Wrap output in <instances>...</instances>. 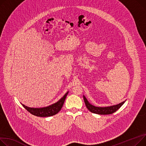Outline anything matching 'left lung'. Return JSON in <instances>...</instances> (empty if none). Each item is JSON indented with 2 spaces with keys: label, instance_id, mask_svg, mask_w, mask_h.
<instances>
[{
  "label": "left lung",
  "instance_id": "obj_1",
  "mask_svg": "<svg viewBox=\"0 0 146 146\" xmlns=\"http://www.w3.org/2000/svg\"><path fill=\"white\" fill-rule=\"evenodd\" d=\"M83 99L85 103V104L86 106V108L88 109V110L91 111L92 113H96V114H110L115 111H117L119 109L121 108V106L125 102L124 101L117 105H114L111 106H109V107H96L94 106L92 104H91L88 100H87V99L85 98V96H83Z\"/></svg>",
  "mask_w": 146,
  "mask_h": 146
}]
</instances>
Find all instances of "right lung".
Instances as JSON below:
<instances>
[{
    "label": "right lung",
    "mask_w": 146,
    "mask_h": 146,
    "mask_svg": "<svg viewBox=\"0 0 146 146\" xmlns=\"http://www.w3.org/2000/svg\"><path fill=\"white\" fill-rule=\"evenodd\" d=\"M68 93H69V92H67L64 95L63 98H61L57 102L50 106L45 107V108H32L26 106L23 104H22L29 112H30L32 114L34 115L37 116V117H49V116H52L56 114L60 111V110L62 108Z\"/></svg>",
    "instance_id": "right-lung-1"
}]
</instances>
